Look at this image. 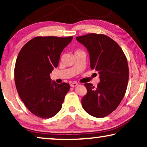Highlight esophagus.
Returning <instances> with one entry per match:
<instances>
[{"mask_svg": "<svg viewBox=\"0 0 147 147\" xmlns=\"http://www.w3.org/2000/svg\"><path fill=\"white\" fill-rule=\"evenodd\" d=\"M78 85V83H76V82H73V83H71V84H70V86H71V87H75V86H77Z\"/></svg>", "mask_w": 147, "mask_h": 147, "instance_id": "34e87169", "label": "esophagus"}]
</instances>
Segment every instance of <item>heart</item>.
I'll list each match as a JSON object with an SVG mask.
<instances>
[{
    "mask_svg": "<svg viewBox=\"0 0 147 147\" xmlns=\"http://www.w3.org/2000/svg\"><path fill=\"white\" fill-rule=\"evenodd\" d=\"M76 51H80V50H77V51H76Z\"/></svg>",
    "mask_w": 147,
    "mask_h": 147,
    "instance_id": "heart-1",
    "label": "heart"
}]
</instances>
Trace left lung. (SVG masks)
Instances as JSON below:
<instances>
[{
	"mask_svg": "<svg viewBox=\"0 0 147 147\" xmlns=\"http://www.w3.org/2000/svg\"><path fill=\"white\" fill-rule=\"evenodd\" d=\"M76 39L87 48L91 69L98 72L100 79L97 87L85 83L87 93L81 100L82 106L90 115L104 117L119 106L125 94L127 60L120 46L106 35L88 34Z\"/></svg>",
	"mask_w": 147,
	"mask_h": 147,
	"instance_id": "1",
	"label": "left lung"
}]
</instances>
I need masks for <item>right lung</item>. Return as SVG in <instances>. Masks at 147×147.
I'll return each instance as SVG.
<instances>
[{
    "mask_svg": "<svg viewBox=\"0 0 147 147\" xmlns=\"http://www.w3.org/2000/svg\"><path fill=\"white\" fill-rule=\"evenodd\" d=\"M73 36H38L23 46L16 59L14 80L18 93L33 114L48 119L62 108L70 89L68 83L51 82L49 74L57 67L61 52Z\"/></svg>",
    "mask_w": 147,
    "mask_h": 147,
    "instance_id": "1",
    "label": "right lung"
}]
</instances>
